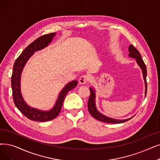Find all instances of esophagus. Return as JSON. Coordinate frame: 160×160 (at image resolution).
<instances>
[{
	"label": "esophagus",
	"instance_id": "34e87169",
	"mask_svg": "<svg viewBox=\"0 0 160 160\" xmlns=\"http://www.w3.org/2000/svg\"><path fill=\"white\" fill-rule=\"evenodd\" d=\"M89 80V76L86 75H83L80 76V78L79 79V82L81 84H86L88 82Z\"/></svg>",
	"mask_w": 160,
	"mask_h": 160
}]
</instances>
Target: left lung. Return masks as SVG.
<instances>
[{"mask_svg": "<svg viewBox=\"0 0 160 160\" xmlns=\"http://www.w3.org/2000/svg\"><path fill=\"white\" fill-rule=\"evenodd\" d=\"M129 55L131 58H135L136 61L137 62L138 65H139V67L142 68V74H143V77L144 80L145 82V94L147 95V67H146L145 63H144L143 59H142L141 55L139 53V52L138 51L137 48L133 46V45H130L129 47ZM90 90V96L88 100V110L93 118H95V119L98 120L101 122H105V123H123L126 122L130 119H127V120H115V119H112L110 118H108L105 116H103L101 114L100 112H99L96 109L95 107V92L93 89L89 88Z\"/></svg>", "mask_w": 160, "mask_h": 160, "instance_id": "1", "label": "left lung"}]
</instances>
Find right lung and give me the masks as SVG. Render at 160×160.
<instances>
[{
    "instance_id": "right-lung-1",
    "label": "right lung",
    "mask_w": 160,
    "mask_h": 160,
    "mask_svg": "<svg viewBox=\"0 0 160 160\" xmlns=\"http://www.w3.org/2000/svg\"><path fill=\"white\" fill-rule=\"evenodd\" d=\"M55 34V32L50 33L44 34V35L37 38L22 52L13 64L11 77V86L13 102L20 112L31 120L37 122H47L56 118L60 112L66 95L70 90L74 89L78 84V82L75 80L68 83L61 92L53 108L50 111H47V112H44V111H41L29 107L23 99L20 91V78L22 69L27 61L29 59L34 52L47 46L52 40Z\"/></svg>"
}]
</instances>
